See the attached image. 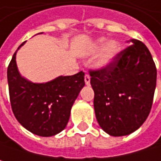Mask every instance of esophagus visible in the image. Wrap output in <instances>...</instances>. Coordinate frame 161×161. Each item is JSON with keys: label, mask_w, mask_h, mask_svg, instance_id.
Returning <instances> with one entry per match:
<instances>
[{"label": "esophagus", "mask_w": 161, "mask_h": 161, "mask_svg": "<svg viewBox=\"0 0 161 161\" xmlns=\"http://www.w3.org/2000/svg\"><path fill=\"white\" fill-rule=\"evenodd\" d=\"M85 83H86V85H90L91 84V76L89 74L85 75Z\"/></svg>", "instance_id": "34e87169"}]
</instances>
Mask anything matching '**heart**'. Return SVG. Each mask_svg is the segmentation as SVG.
I'll use <instances>...</instances> for the list:
<instances>
[{"label": "heart", "instance_id": "b5f03b06", "mask_svg": "<svg viewBox=\"0 0 161 161\" xmlns=\"http://www.w3.org/2000/svg\"><path fill=\"white\" fill-rule=\"evenodd\" d=\"M106 44H107V39L106 38H100L98 40V42H97L96 49L100 50V49L104 48ZM119 51H120V45H119V43L117 41L112 40V41L108 42L107 46L104 49L103 53L101 54V56L97 60L96 66L97 67H105V66H107L108 64H109L114 59V57L117 55Z\"/></svg>", "mask_w": 161, "mask_h": 161}]
</instances>
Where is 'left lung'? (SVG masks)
<instances>
[{
  "instance_id": "left-lung-1",
  "label": "left lung",
  "mask_w": 161,
  "mask_h": 161,
  "mask_svg": "<svg viewBox=\"0 0 161 161\" xmlns=\"http://www.w3.org/2000/svg\"><path fill=\"white\" fill-rule=\"evenodd\" d=\"M130 44L106 67L90 70L97 122L114 137L129 135L142 126L157 85V69L148 48L137 39Z\"/></svg>"
}]
</instances>
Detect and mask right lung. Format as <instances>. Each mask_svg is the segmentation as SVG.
Masks as SVG:
<instances>
[{"instance_id":"1","label":"right lung","mask_w":161,"mask_h":161,"mask_svg":"<svg viewBox=\"0 0 161 161\" xmlns=\"http://www.w3.org/2000/svg\"><path fill=\"white\" fill-rule=\"evenodd\" d=\"M24 43L25 41L18 50ZM17 51L7 68L12 111L18 122L33 134L41 137L54 136L69 122L71 107L85 86V73L79 71L74 75L59 76L47 83H32L18 70Z\"/></svg>"}]
</instances>
